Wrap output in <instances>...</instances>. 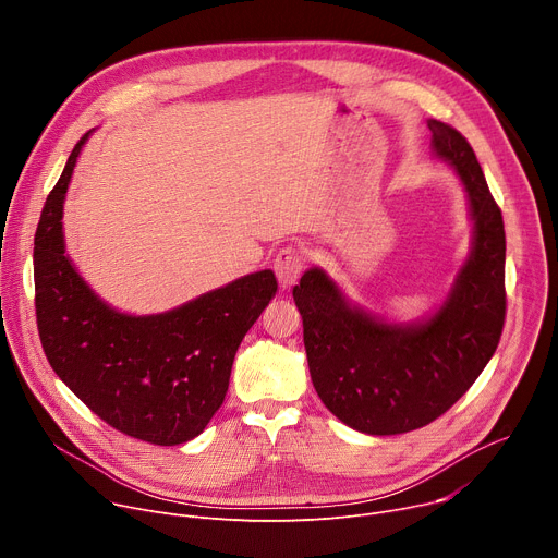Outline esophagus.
Wrapping results in <instances>:
<instances>
[{
    "instance_id": "34e87169",
    "label": "esophagus",
    "mask_w": 558,
    "mask_h": 558,
    "mask_svg": "<svg viewBox=\"0 0 558 558\" xmlns=\"http://www.w3.org/2000/svg\"><path fill=\"white\" fill-rule=\"evenodd\" d=\"M302 269H304V252L300 247L287 245L278 252L274 260V271L282 289H289L291 284H295V280L302 276Z\"/></svg>"
}]
</instances>
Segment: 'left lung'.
Returning a JSON list of instances; mask_svg holds the SVG:
<instances>
[{
  "label": "left lung",
  "instance_id": "obj_1",
  "mask_svg": "<svg viewBox=\"0 0 558 558\" xmlns=\"http://www.w3.org/2000/svg\"><path fill=\"white\" fill-rule=\"evenodd\" d=\"M428 128L474 218L472 254L444 306L424 325L392 327L349 306L320 269L293 287L317 395L340 422L368 435H400L441 417L482 375L506 323L501 209L465 136L437 119Z\"/></svg>",
  "mask_w": 558,
  "mask_h": 558
}]
</instances>
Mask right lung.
I'll use <instances>...</instances> for the list:
<instances>
[{"mask_svg": "<svg viewBox=\"0 0 558 558\" xmlns=\"http://www.w3.org/2000/svg\"><path fill=\"white\" fill-rule=\"evenodd\" d=\"M86 138L70 151L35 233L39 340L52 371L108 426L177 446L201 435L222 407L235 351L276 298L278 280L265 269L147 317L110 308L63 247V198Z\"/></svg>", "mask_w": 558, "mask_h": 558, "instance_id": "add662e5", "label": "right lung"}]
</instances>
